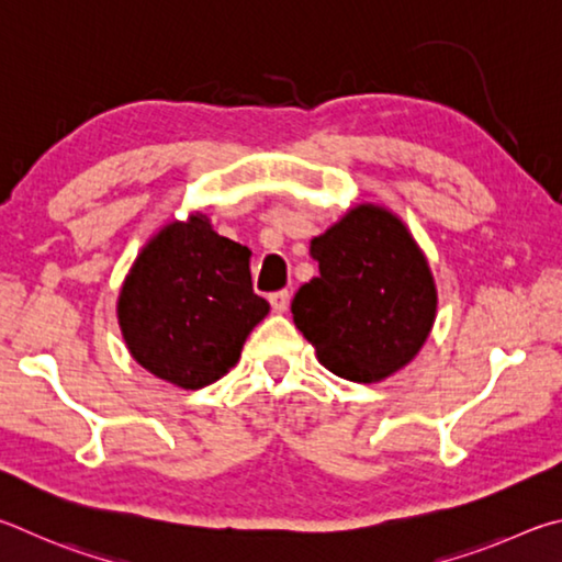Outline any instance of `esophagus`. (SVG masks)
Masks as SVG:
<instances>
[{"mask_svg": "<svg viewBox=\"0 0 562 562\" xmlns=\"http://www.w3.org/2000/svg\"><path fill=\"white\" fill-rule=\"evenodd\" d=\"M289 301H291V293L289 291H276V293H271V296H269V303H271L273 313L286 311L289 308Z\"/></svg>", "mask_w": 562, "mask_h": 562, "instance_id": "1", "label": "esophagus"}]
</instances>
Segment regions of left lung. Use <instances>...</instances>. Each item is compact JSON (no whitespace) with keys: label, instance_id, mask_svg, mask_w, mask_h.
Returning <instances> with one entry per match:
<instances>
[{"label":"left lung","instance_id":"obj_1","mask_svg":"<svg viewBox=\"0 0 562 562\" xmlns=\"http://www.w3.org/2000/svg\"><path fill=\"white\" fill-rule=\"evenodd\" d=\"M318 276L291 313L323 368L350 382L387 380L409 366L437 318V283L409 226L362 202L311 239Z\"/></svg>","mask_w":562,"mask_h":562}]
</instances>
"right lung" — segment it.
<instances>
[{"label": "right lung", "mask_w": 562, "mask_h": 562, "mask_svg": "<svg viewBox=\"0 0 562 562\" xmlns=\"http://www.w3.org/2000/svg\"><path fill=\"white\" fill-rule=\"evenodd\" d=\"M251 251L192 212L145 241L117 293V326L137 366L182 390L224 378L269 313L256 296Z\"/></svg>", "instance_id": "obj_1"}]
</instances>
